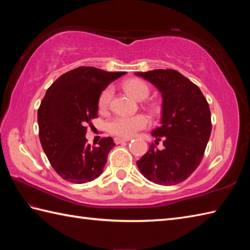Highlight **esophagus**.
<instances>
[{
	"mask_svg": "<svg viewBox=\"0 0 250 250\" xmlns=\"http://www.w3.org/2000/svg\"><path fill=\"white\" fill-rule=\"evenodd\" d=\"M128 141H130V139H120V137H115L116 144H122V143H125Z\"/></svg>",
	"mask_w": 250,
	"mask_h": 250,
	"instance_id": "1",
	"label": "esophagus"
}]
</instances>
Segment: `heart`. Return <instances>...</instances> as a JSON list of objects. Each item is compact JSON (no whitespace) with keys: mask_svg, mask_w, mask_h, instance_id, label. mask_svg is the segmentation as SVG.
I'll return each instance as SVG.
<instances>
[{"mask_svg":"<svg viewBox=\"0 0 250 250\" xmlns=\"http://www.w3.org/2000/svg\"><path fill=\"white\" fill-rule=\"evenodd\" d=\"M124 89L126 93H129L132 98L137 101L147 99L150 93L148 83L139 78L129 79L124 83ZM111 95H113V90L110 88H106L101 93L99 98V110L101 113H105L108 109ZM148 125H149V120L144 115L117 116L109 121L108 129L113 134L128 139L133 136L139 130L146 128Z\"/></svg>","mask_w":250,"mask_h":250,"instance_id":"b5f03b06","label":"heart"}]
</instances>
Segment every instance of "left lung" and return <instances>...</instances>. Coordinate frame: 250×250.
<instances>
[{"label":"left lung","instance_id":"obj_1","mask_svg":"<svg viewBox=\"0 0 250 250\" xmlns=\"http://www.w3.org/2000/svg\"><path fill=\"white\" fill-rule=\"evenodd\" d=\"M153 84L162 97L160 126L151 132V145L136 162L142 175L157 185L172 186L187 179L203 158L211 132L208 103L200 88L174 70L135 72Z\"/></svg>","mask_w":250,"mask_h":250}]
</instances>
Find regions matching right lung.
I'll return each mask as SVG.
<instances>
[{"mask_svg": "<svg viewBox=\"0 0 250 250\" xmlns=\"http://www.w3.org/2000/svg\"><path fill=\"white\" fill-rule=\"evenodd\" d=\"M125 74L79 66L63 74L46 91L37 111L40 141L63 179L84 184L103 173L115 143L111 137H104L91 147L87 144L86 125L98 116L101 93Z\"/></svg>", "mask_w": 250, "mask_h": 250, "instance_id": "right-lung-1", "label": "right lung"}]
</instances>
